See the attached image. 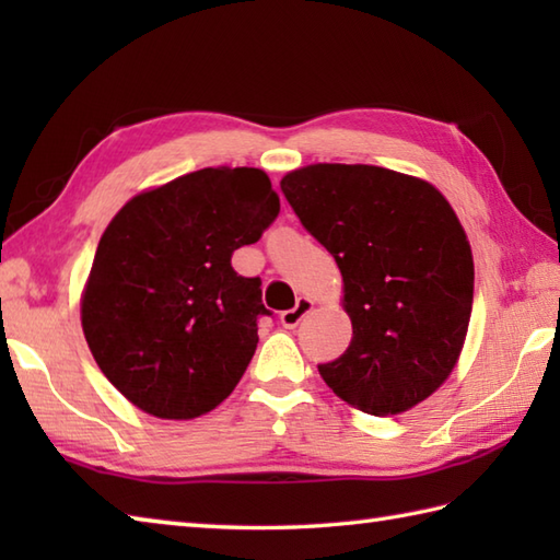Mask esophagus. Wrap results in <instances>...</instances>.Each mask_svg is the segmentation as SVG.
Listing matches in <instances>:
<instances>
[{"label": "esophagus", "instance_id": "1", "mask_svg": "<svg viewBox=\"0 0 560 560\" xmlns=\"http://www.w3.org/2000/svg\"><path fill=\"white\" fill-rule=\"evenodd\" d=\"M313 301L311 299H299V303H295V307H291V311H283L281 315H279V323L287 327V329H293V327H299V323L301 319L313 311Z\"/></svg>", "mask_w": 560, "mask_h": 560}]
</instances>
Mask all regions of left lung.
Returning a JSON list of instances; mask_svg holds the SVG:
<instances>
[{
    "instance_id": "8db88e82",
    "label": "left lung",
    "mask_w": 560,
    "mask_h": 560,
    "mask_svg": "<svg viewBox=\"0 0 560 560\" xmlns=\"http://www.w3.org/2000/svg\"><path fill=\"white\" fill-rule=\"evenodd\" d=\"M281 189L341 271L353 337L319 375L349 407L395 416L455 371L474 303V257L431 183L363 163H313Z\"/></svg>"
}]
</instances>
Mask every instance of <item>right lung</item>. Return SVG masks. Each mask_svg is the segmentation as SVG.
<instances>
[{
	"mask_svg": "<svg viewBox=\"0 0 560 560\" xmlns=\"http://www.w3.org/2000/svg\"><path fill=\"white\" fill-rule=\"evenodd\" d=\"M279 217L259 168H201L135 195L115 213L81 291V327L103 375L168 421L231 395L257 349L259 279L231 257Z\"/></svg>",
	"mask_w": 560,
	"mask_h": 560,
	"instance_id": "add662e5",
	"label": "right lung"
}]
</instances>
